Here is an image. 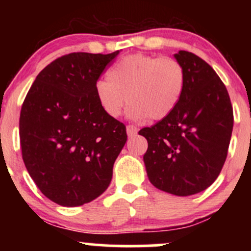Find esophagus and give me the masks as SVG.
I'll use <instances>...</instances> for the list:
<instances>
[{
  "label": "esophagus",
  "mask_w": 251,
  "mask_h": 251,
  "mask_svg": "<svg viewBox=\"0 0 251 251\" xmlns=\"http://www.w3.org/2000/svg\"><path fill=\"white\" fill-rule=\"evenodd\" d=\"M126 132H127L128 137H133V135L137 134L138 128L135 127V126H133V125H128L127 127H126Z\"/></svg>",
  "instance_id": "esophagus-1"
}]
</instances>
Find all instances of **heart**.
<instances>
[{"mask_svg": "<svg viewBox=\"0 0 251 251\" xmlns=\"http://www.w3.org/2000/svg\"><path fill=\"white\" fill-rule=\"evenodd\" d=\"M185 88V71L177 60L132 54L114 63L106 73V81L94 87L103 113L118 118L126 103L128 117L142 122L164 119L177 107Z\"/></svg>", "mask_w": 251, "mask_h": 251, "instance_id": "heart-1", "label": "heart"}]
</instances>
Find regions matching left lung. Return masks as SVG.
Masks as SVG:
<instances>
[{"label": "left lung", "instance_id": "8db88e82", "mask_svg": "<svg viewBox=\"0 0 251 251\" xmlns=\"http://www.w3.org/2000/svg\"><path fill=\"white\" fill-rule=\"evenodd\" d=\"M175 59L185 71V88L171 114L139 134L148 140L144 164L157 189L191 196L209 188L226 159L234 126L229 94L212 67L179 50Z\"/></svg>", "mask_w": 251, "mask_h": 251}]
</instances>
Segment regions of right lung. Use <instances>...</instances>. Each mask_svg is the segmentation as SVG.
Segmentation results:
<instances>
[{"mask_svg":"<svg viewBox=\"0 0 251 251\" xmlns=\"http://www.w3.org/2000/svg\"><path fill=\"white\" fill-rule=\"evenodd\" d=\"M119 50L71 53L36 76L20 114V142L28 174L62 206H80L108 188L126 140L123 123L103 113L94 87Z\"/></svg>","mask_w":251,"mask_h":251,"instance_id":"right-lung-1","label":"right lung"}]
</instances>
